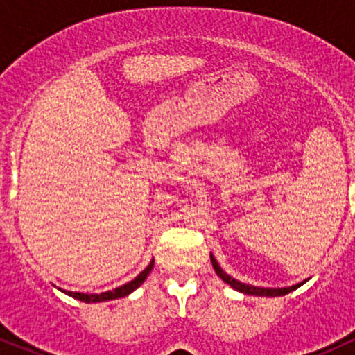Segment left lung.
<instances>
[{
    "mask_svg": "<svg viewBox=\"0 0 355 355\" xmlns=\"http://www.w3.org/2000/svg\"><path fill=\"white\" fill-rule=\"evenodd\" d=\"M210 260H211V266H214L215 272H217V275L220 277V279L223 280L225 284H229L232 288H235V291L242 292V294H247V295H260V297H280V295H285L288 294V292L295 291V288H299L300 285L305 284L300 282V284H295L292 285V287H284V288H266V287H255V285H248V284H243L240 282V280L234 279V277H230L229 274H225V272L222 270L218 266V262L215 260L214 255H210Z\"/></svg>",
    "mask_w": 355,
    "mask_h": 355,
    "instance_id": "left-lung-1",
    "label": "left lung"
}]
</instances>
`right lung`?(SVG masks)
Returning <instances> with one entry per match:
<instances>
[{"label":"right lung","mask_w":355,"mask_h":355,"mask_svg":"<svg viewBox=\"0 0 355 355\" xmlns=\"http://www.w3.org/2000/svg\"><path fill=\"white\" fill-rule=\"evenodd\" d=\"M153 268V260L148 263V267L145 268L144 272H140L135 279L132 280V282L121 285V287H116L113 288V291H107V292H101V294H81V292H70V291H63L64 294H68L73 299H78L81 302H87V304H92V302H105V300H115V299H121V297L132 294L135 288L140 287L141 284L145 282V279L148 277L150 272H152Z\"/></svg>","instance_id":"add662e5"}]
</instances>
